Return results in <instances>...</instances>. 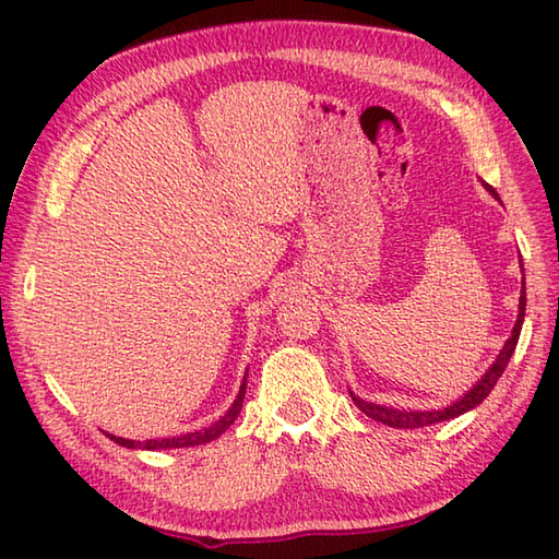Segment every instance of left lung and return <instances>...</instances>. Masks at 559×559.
I'll return each mask as SVG.
<instances>
[{
    "label": "left lung",
    "mask_w": 559,
    "mask_h": 559,
    "mask_svg": "<svg viewBox=\"0 0 559 559\" xmlns=\"http://www.w3.org/2000/svg\"><path fill=\"white\" fill-rule=\"evenodd\" d=\"M485 189H488V192L495 199H500L490 185H485ZM524 286H526V283H524ZM524 286H521L519 317H516V324L512 329V336L507 338L504 348L500 350V355H497V360L492 362L490 370L480 377L478 384H473V389L468 391V394H463L459 401H454V403H451V406H447L442 411H399V408L377 406V403L362 401V399H358L355 394H350L353 401H355V406H358L365 415H370L372 420L382 423V425H389V427H399V430H413V427H427V425H435V423H442V420H451V418H456V415H461V413L476 408L478 403H483L485 399H488V394L497 384V379L502 377L509 358H512V355H514V348H516V343H519V334H521V324H524V314H526V288Z\"/></svg>",
    "instance_id": "left-lung-1"
}]
</instances>
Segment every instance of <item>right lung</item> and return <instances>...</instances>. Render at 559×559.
<instances>
[{"label": "right lung", "mask_w": 559, "mask_h": 559, "mask_svg": "<svg viewBox=\"0 0 559 559\" xmlns=\"http://www.w3.org/2000/svg\"><path fill=\"white\" fill-rule=\"evenodd\" d=\"M245 389H247V379H242V386H240V394L233 401V406L228 408V413L223 415L221 420H216L213 425L204 427V430H197V432H187L180 437H165V439H146V442H134V439H124V437H115L108 435L112 442L122 444L127 449H185V447H197V444H206L213 442V439H218L228 427L235 423L237 415L242 411V399H245Z\"/></svg>", "instance_id": "1"}]
</instances>
